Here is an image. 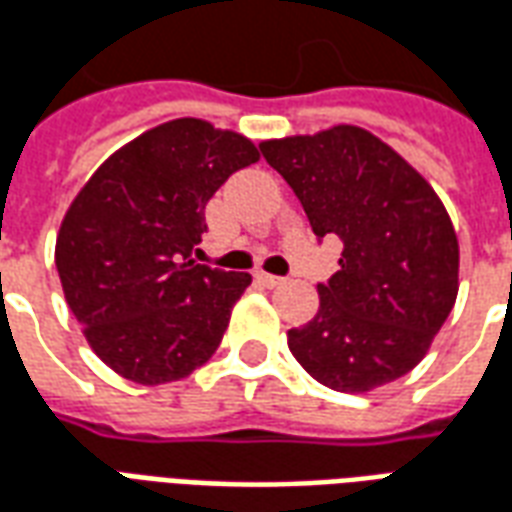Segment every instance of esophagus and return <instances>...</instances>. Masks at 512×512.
Instances as JSON below:
<instances>
[{"instance_id": "1", "label": "esophagus", "mask_w": 512, "mask_h": 512, "mask_svg": "<svg viewBox=\"0 0 512 512\" xmlns=\"http://www.w3.org/2000/svg\"><path fill=\"white\" fill-rule=\"evenodd\" d=\"M255 279L263 285V288H279V285L285 282L282 277H274V274H266V271H257Z\"/></svg>"}]
</instances>
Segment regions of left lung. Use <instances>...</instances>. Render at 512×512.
<instances>
[{
  "label": "left lung",
  "instance_id": "1",
  "mask_svg": "<svg viewBox=\"0 0 512 512\" xmlns=\"http://www.w3.org/2000/svg\"><path fill=\"white\" fill-rule=\"evenodd\" d=\"M310 219L343 241L321 307L290 329V354L337 392H370L422 362L458 296V235L439 194L359 126L260 145Z\"/></svg>",
  "mask_w": 512,
  "mask_h": 512
}]
</instances>
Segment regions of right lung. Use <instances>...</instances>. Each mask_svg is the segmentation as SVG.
<instances>
[{
  "instance_id": "obj_1",
  "label": "right lung",
  "mask_w": 512,
  "mask_h": 512,
  "mask_svg": "<svg viewBox=\"0 0 512 512\" xmlns=\"http://www.w3.org/2000/svg\"><path fill=\"white\" fill-rule=\"evenodd\" d=\"M252 139L180 117L106 158L62 219L54 263L65 301L101 362L134 384L180 381L222 343L252 277L191 260L205 205Z\"/></svg>"
}]
</instances>
